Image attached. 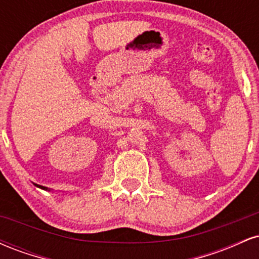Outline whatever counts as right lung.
Here are the masks:
<instances>
[{
    "mask_svg": "<svg viewBox=\"0 0 259 259\" xmlns=\"http://www.w3.org/2000/svg\"><path fill=\"white\" fill-rule=\"evenodd\" d=\"M35 185H36V184H35ZM37 187H40V189H44V190H49L47 189V187H45V186H41V185H36Z\"/></svg>",
    "mask_w": 259,
    "mask_h": 259,
    "instance_id": "right-lung-1",
    "label": "right lung"
}]
</instances>
